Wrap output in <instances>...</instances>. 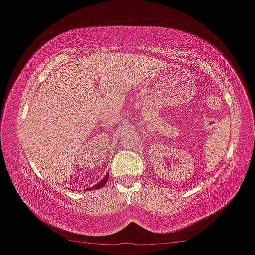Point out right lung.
Returning <instances> with one entry per match:
<instances>
[{
	"label": "right lung",
	"mask_w": 255,
	"mask_h": 255,
	"mask_svg": "<svg viewBox=\"0 0 255 255\" xmlns=\"http://www.w3.org/2000/svg\"><path fill=\"white\" fill-rule=\"evenodd\" d=\"M108 176H109V174H106V176L103 177V179L101 180L100 182H97L95 186H92V187H90L89 190H98V188L103 187V186H105L106 183H107V181H108Z\"/></svg>",
	"instance_id": "1"
}]
</instances>
